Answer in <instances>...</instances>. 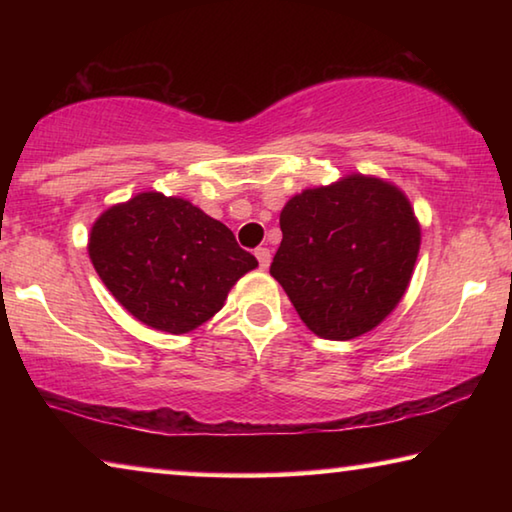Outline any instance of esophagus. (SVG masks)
I'll return each instance as SVG.
<instances>
[{
	"instance_id": "obj_1",
	"label": "esophagus",
	"mask_w": 512,
	"mask_h": 512,
	"mask_svg": "<svg viewBox=\"0 0 512 512\" xmlns=\"http://www.w3.org/2000/svg\"><path fill=\"white\" fill-rule=\"evenodd\" d=\"M255 257L259 262V268H268V264H271V250H268L266 246H259L255 250Z\"/></svg>"
}]
</instances>
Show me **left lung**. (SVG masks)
Returning <instances> with one entry per match:
<instances>
[{
    "mask_svg": "<svg viewBox=\"0 0 512 512\" xmlns=\"http://www.w3.org/2000/svg\"><path fill=\"white\" fill-rule=\"evenodd\" d=\"M271 275L311 332L348 341L402 300L420 250V225L400 189L354 173L305 189L280 214Z\"/></svg>",
    "mask_w": 512,
    "mask_h": 512,
    "instance_id": "8db88e82",
    "label": "left lung"
}]
</instances>
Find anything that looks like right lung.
Masks as SVG:
<instances>
[{
  "label": "right lung",
  "mask_w": 512,
  "mask_h": 512,
  "mask_svg": "<svg viewBox=\"0 0 512 512\" xmlns=\"http://www.w3.org/2000/svg\"><path fill=\"white\" fill-rule=\"evenodd\" d=\"M88 250L121 307L169 334L192 332L210 320L232 284L257 266L221 221L158 192L103 212Z\"/></svg>",
  "instance_id": "add662e5"
}]
</instances>
